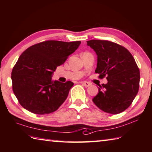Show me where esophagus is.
Returning <instances> with one entry per match:
<instances>
[{
	"label": "esophagus",
	"instance_id": "1",
	"mask_svg": "<svg viewBox=\"0 0 152 152\" xmlns=\"http://www.w3.org/2000/svg\"><path fill=\"white\" fill-rule=\"evenodd\" d=\"M82 84V85L84 86L85 87H89L90 86V83H89V82H83Z\"/></svg>",
	"mask_w": 152,
	"mask_h": 152
}]
</instances>
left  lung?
Masks as SVG:
<instances>
[{
    "label": "left lung",
    "mask_w": 152,
    "mask_h": 152,
    "mask_svg": "<svg viewBox=\"0 0 152 152\" xmlns=\"http://www.w3.org/2000/svg\"><path fill=\"white\" fill-rule=\"evenodd\" d=\"M87 45L98 56L96 73L106 76L107 83L98 88L93 102L112 114L124 112L130 106L139 90L140 74L133 56L124 46L108 40H91Z\"/></svg>",
    "instance_id": "8db88e82"
}]
</instances>
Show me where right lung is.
I'll return each instance as SVG.
<instances>
[{
  "mask_svg": "<svg viewBox=\"0 0 152 152\" xmlns=\"http://www.w3.org/2000/svg\"><path fill=\"white\" fill-rule=\"evenodd\" d=\"M80 43L46 40L22 53L12 69L11 79L13 92L24 108L36 114H47L64 103L74 83L52 81V76Z\"/></svg>",
  "mask_w": 152,
  "mask_h": 152,
  "instance_id": "obj_1",
  "label": "right lung"
}]
</instances>
